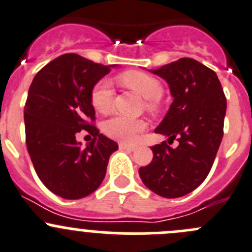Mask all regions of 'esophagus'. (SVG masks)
<instances>
[{
	"instance_id": "obj_1",
	"label": "esophagus",
	"mask_w": 252,
	"mask_h": 252,
	"mask_svg": "<svg viewBox=\"0 0 252 252\" xmlns=\"http://www.w3.org/2000/svg\"><path fill=\"white\" fill-rule=\"evenodd\" d=\"M120 150L130 151V152H132V151H135V150H136V146H132V145H126V143H120Z\"/></svg>"
}]
</instances>
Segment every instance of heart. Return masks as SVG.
I'll list each match as a JSON object with an SVG mask.
<instances>
[{
    "mask_svg": "<svg viewBox=\"0 0 252 252\" xmlns=\"http://www.w3.org/2000/svg\"><path fill=\"white\" fill-rule=\"evenodd\" d=\"M120 80L132 89L147 100L148 109L155 107V101L163 94V86L158 79L141 71H128L120 76ZM114 88L109 79H101L94 85L92 90V104L101 114H106L111 109ZM145 122L142 120L130 119V117L117 116L106 120L104 124V132L109 137L121 142H133L138 133L145 130Z\"/></svg>",
    "mask_w": 252,
    "mask_h": 252,
    "instance_id": "obj_1",
    "label": "heart"
}]
</instances>
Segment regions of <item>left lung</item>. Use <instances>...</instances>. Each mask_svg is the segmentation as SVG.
Returning a JSON list of instances; mask_svg holds the SVG:
<instances>
[{
  "label": "left lung",
  "mask_w": 252,
  "mask_h": 252,
  "mask_svg": "<svg viewBox=\"0 0 252 252\" xmlns=\"http://www.w3.org/2000/svg\"><path fill=\"white\" fill-rule=\"evenodd\" d=\"M167 81L173 102L156 133L178 141L152 147L153 159L141 167L143 184L164 198H178L198 188L214 163L222 138L226 99L215 71L191 58L150 70Z\"/></svg>",
  "instance_id": "8db88e82"
}]
</instances>
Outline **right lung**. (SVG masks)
Here are the masks:
<instances>
[{
	"mask_svg": "<svg viewBox=\"0 0 252 252\" xmlns=\"http://www.w3.org/2000/svg\"><path fill=\"white\" fill-rule=\"evenodd\" d=\"M116 65H102L78 54H63L33 79L25 106L26 143L42 183L64 199L96 190L119 146L89 121L95 120L92 90ZM94 136L85 148L76 133Z\"/></svg>",
	"mask_w": 252,
	"mask_h": 252,
	"instance_id": "add662e5",
	"label": "right lung"
}]
</instances>
